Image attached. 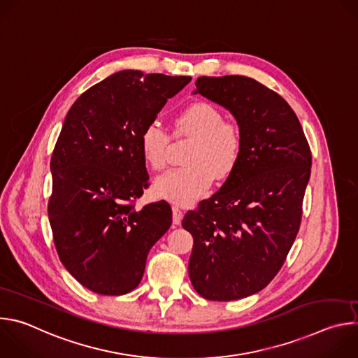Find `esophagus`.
Here are the masks:
<instances>
[{
    "instance_id": "esophagus-1",
    "label": "esophagus",
    "mask_w": 358,
    "mask_h": 358,
    "mask_svg": "<svg viewBox=\"0 0 358 358\" xmlns=\"http://www.w3.org/2000/svg\"><path fill=\"white\" fill-rule=\"evenodd\" d=\"M181 220H182V211L177 206H174L173 207V224L180 225Z\"/></svg>"
}]
</instances>
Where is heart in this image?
Returning a JSON list of instances; mask_svg holds the SVG:
<instances>
[{
  "instance_id": "obj_1",
  "label": "heart",
  "mask_w": 358,
  "mask_h": 358,
  "mask_svg": "<svg viewBox=\"0 0 358 358\" xmlns=\"http://www.w3.org/2000/svg\"><path fill=\"white\" fill-rule=\"evenodd\" d=\"M177 134L194 138L187 156V167L170 169L152 185L155 194L176 206H191L206 194L213 178H227L238 164L242 138L234 123L224 122L222 112L207 101L185 108L176 117ZM170 137L157 122L144 126L140 148L144 162L152 170H162L167 162Z\"/></svg>"
}]
</instances>
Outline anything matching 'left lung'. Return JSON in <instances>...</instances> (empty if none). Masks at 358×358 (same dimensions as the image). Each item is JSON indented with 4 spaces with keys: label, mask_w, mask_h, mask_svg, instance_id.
I'll return each mask as SVG.
<instances>
[{
    "label": "left lung",
    "mask_w": 358,
    "mask_h": 358,
    "mask_svg": "<svg viewBox=\"0 0 358 358\" xmlns=\"http://www.w3.org/2000/svg\"><path fill=\"white\" fill-rule=\"evenodd\" d=\"M199 93L235 117L241 156L224 185L189 211L188 275L198 294L228 301L261 292L297 235L312 152L287 101L252 78L201 76Z\"/></svg>",
    "instance_id": "1"
}]
</instances>
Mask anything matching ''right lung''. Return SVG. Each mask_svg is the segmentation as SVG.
Listing matches in <instances>:
<instances>
[{"mask_svg":"<svg viewBox=\"0 0 358 358\" xmlns=\"http://www.w3.org/2000/svg\"><path fill=\"white\" fill-rule=\"evenodd\" d=\"M189 82L120 71L80 94L65 117L50 159L48 217L61 262L94 293L136 289L150 249L171 227L169 202L140 211L131 203L148 185L140 134Z\"/></svg>","mask_w":358,"mask_h":358,"instance_id":"add662e5","label":"right lung"}]
</instances>
